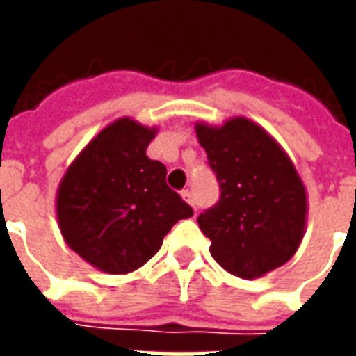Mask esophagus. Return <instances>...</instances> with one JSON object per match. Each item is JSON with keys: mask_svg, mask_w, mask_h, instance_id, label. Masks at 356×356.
I'll return each instance as SVG.
<instances>
[{"mask_svg": "<svg viewBox=\"0 0 356 356\" xmlns=\"http://www.w3.org/2000/svg\"><path fill=\"white\" fill-rule=\"evenodd\" d=\"M181 196H183V198H185V200L188 202V204H191V206H193L194 211H196V204H194L193 193H191V191H183V193H181Z\"/></svg>", "mask_w": 356, "mask_h": 356, "instance_id": "34e87169", "label": "esophagus"}]
</instances>
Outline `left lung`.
Listing matches in <instances>:
<instances>
[{"label":"left lung","mask_w":356,"mask_h":356,"mask_svg":"<svg viewBox=\"0 0 356 356\" xmlns=\"http://www.w3.org/2000/svg\"><path fill=\"white\" fill-rule=\"evenodd\" d=\"M196 137L221 186L217 206L198 216L211 257L254 280L298 252L307 227V188L273 135L244 116L196 124Z\"/></svg>","instance_id":"8db88e82"}]
</instances>
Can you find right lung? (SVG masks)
<instances>
[{"label": "right lung", "instance_id": "right-lung-1", "mask_svg": "<svg viewBox=\"0 0 356 356\" xmlns=\"http://www.w3.org/2000/svg\"><path fill=\"white\" fill-rule=\"evenodd\" d=\"M158 127L120 118L76 156L57 191L58 229L70 250L106 275H127L162 248L193 208L165 185L147 148Z\"/></svg>", "mask_w": 356, "mask_h": 356}]
</instances>
